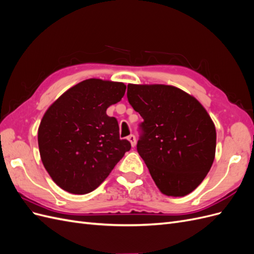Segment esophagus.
I'll return each instance as SVG.
<instances>
[{
    "mask_svg": "<svg viewBox=\"0 0 254 254\" xmlns=\"http://www.w3.org/2000/svg\"><path fill=\"white\" fill-rule=\"evenodd\" d=\"M128 141L130 142V144H131L132 147H134V146L136 145V137H135L134 134H130L128 136Z\"/></svg>",
    "mask_w": 254,
    "mask_h": 254,
    "instance_id": "obj_1",
    "label": "esophagus"
}]
</instances>
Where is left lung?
<instances>
[{
  "instance_id": "8db88e82",
  "label": "left lung",
  "mask_w": 254,
  "mask_h": 254,
  "mask_svg": "<svg viewBox=\"0 0 254 254\" xmlns=\"http://www.w3.org/2000/svg\"><path fill=\"white\" fill-rule=\"evenodd\" d=\"M127 98L143 118L136 149L163 194L182 197L209 173L216 149L210 115L193 96L165 84H128Z\"/></svg>"
}]
</instances>
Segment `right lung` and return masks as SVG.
I'll return each mask as SVG.
<instances>
[{"label":"right lung","instance_id":"add662e5","mask_svg":"<svg viewBox=\"0 0 254 254\" xmlns=\"http://www.w3.org/2000/svg\"><path fill=\"white\" fill-rule=\"evenodd\" d=\"M123 82L91 78L68 89L44 113L38 129L42 163L59 188L88 194L101 186L131 144L120 139L107 108L124 96Z\"/></svg>","mask_w":254,"mask_h":254}]
</instances>
